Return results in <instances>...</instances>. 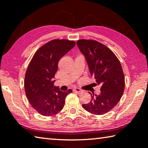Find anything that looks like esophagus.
<instances>
[{
    "mask_svg": "<svg viewBox=\"0 0 148 148\" xmlns=\"http://www.w3.org/2000/svg\"><path fill=\"white\" fill-rule=\"evenodd\" d=\"M73 91H74V92H76V93H78V94H81V93L83 92V91L79 88H74Z\"/></svg>",
    "mask_w": 148,
    "mask_h": 148,
    "instance_id": "obj_1",
    "label": "esophagus"
}]
</instances>
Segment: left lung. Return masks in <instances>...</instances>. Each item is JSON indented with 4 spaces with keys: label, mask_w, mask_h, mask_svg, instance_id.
<instances>
[{
    "label": "left lung",
    "mask_w": 148,
    "mask_h": 148,
    "mask_svg": "<svg viewBox=\"0 0 148 148\" xmlns=\"http://www.w3.org/2000/svg\"><path fill=\"white\" fill-rule=\"evenodd\" d=\"M79 49L85 56L91 76L100 85L99 95L91 94L89 103L82 107L91 114L107 113L118 104L125 90V75L121 62L114 53L95 40L79 39Z\"/></svg>",
    "instance_id": "8db88e82"
}]
</instances>
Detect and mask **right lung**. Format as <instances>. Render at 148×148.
I'll list each match as a JSON object with an SVG mask.
<instances>
[{"instance_id":"obj_1","label":"right lung","mask_w":148,"mask_h":148,"mask_svg":"<svg viewBox=\"0 0 148 148\" xmlns=\"http://www.w3.org/2000/svg\"><path fill=\"white\" fill-rule=\"evenodd\" d=\"M76 43L68 39H53L41 46L32 58L24 80L25 95L32 107L41 115L50 116L62 109L66 97L72 90L62 91L54 86L58 63Z\"/></svg>"}]
</instances>
